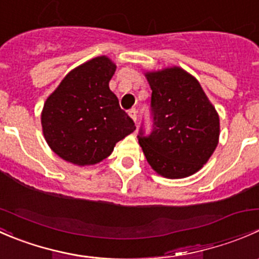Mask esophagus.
I'll list each match as a JSON object with an SVG mask.
<instances>
[{"mask_svg":"<svg viewBox=\"0 0 259 259\" xmlns=\"http://www.w3.org/2000/svg\"><path fill=\"white\" fill-rule=\"evenodd\" d=\"M129 116L132 117L133 121H134L135 124H137V120H138V111L135 110V109H132V110L129 111Z\"/></svg>","mask_w":259,"mask_h":259,"instance_id":"1","label":"esophagus"}]
</instances>
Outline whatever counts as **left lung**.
<instances>
[{
  "mask_svg": "<svg viewBox=\"0 0 259 259\" xmlns=\"http://www.w3.org/2000/svg\"><path fill=\"white\" fill-rule=\"evenodd\" d=\"M151 89L153 132L140 133L149 165L168 179L193 176L209 160L219 142V115L199 81L179 66L146 71Z\"/></svg>",
  "mask_w": 259,
  "mask_h": 259,
  "instance_id": "left-lung-1",
  "label": "left lung"
}]
</instances>
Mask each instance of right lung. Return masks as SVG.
I'll use <instances>...</instances> for the list:
<instances>
[{
    "label": "right lung",
    "mask_w": 259,
    "mask_h": 259,
    "mask_svg": "<svg viewBox=\"0 0 259 259\" xmlns=\"http://www.w3.org/2000/svg\"><path fill=\"white\" fill-rule=\"evenodd\" d=\"M115 70L105 55L94 57L72 69L46 99L41 113L44 137L65 161L77 166L100 163L135 130L109 88Z\"/></svg>",
    "instance_id": "obj_1"
}]
</instances>
